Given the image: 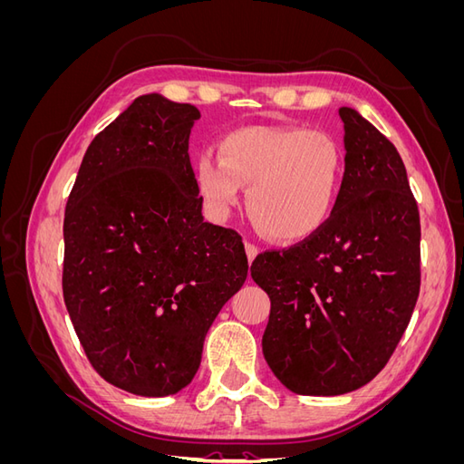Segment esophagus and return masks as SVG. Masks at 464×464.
Listing matches in <instances>:
<instances>
[{
	"label": "esophagus",
	"instance_id": "34e87169",
	"mask_svg": "<svg viewBox=\"0 0 464 464\" xmlns=\"http://www.w3.org/2000/svg\"><path fill=\"white\" fill-rule=\"evenodd\" d=\"M257 254H259V249H257V246H254V244H249V242H246V256H247V261L251 263L254 261L256 257H257Z\"/></svg>",
	"mask_w": 464,
	"mask_h": 464
}]
</instances>
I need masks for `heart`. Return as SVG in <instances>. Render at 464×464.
Segmentation results:
<instances>
[{
	"instance_id": "b5f03b06",
	"label": "heart",
	"mask_w": 464,
	"mask_h": 464,
	"mask_svg": "<svg viewBox=\"0 0 464 464\" xmlns=\"http://www.w3.org/2000/svg\"><path fill=\"white\" fill-rule=\"evenodd\" d=\"M344 150L329 133L300 125H249L203 150L195 181L205 205L224 217L247 186L246 208L275 242H300L325 227L344 176Z\"/></svg>"
}]
</instances>
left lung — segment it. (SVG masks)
<instances>
[{
	"label": "left lung",
	"mask_w": 464,
	"mask_h": 464,
	"mask_svg": "<svg viewBox=\"0 0 464 464\" xmlns=\"http://www.w3.org/2000/svg\"><path fill=\"white\" fill-rule=\"evenodd\" d=\"M344 176L325 227L251 263L269 294L263 356L292 392L333 397L385 368L420 292V215L401 154L343 106Z\"/></svg>",
	"instance_id": "8db88e82"
}]
</instances>
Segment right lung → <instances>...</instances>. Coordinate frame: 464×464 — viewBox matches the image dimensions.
<instances>
[{"label":"right lung","instance_id":"add662e5","mask_svg":"<svg viewBox=\"0 0 464 464\" xmlns=\"http://www.w3.org/2000/svg\"><path fill=\"white\" fill-rule=\"evenodd\" d=\"M199 110L143 94L82 157L63 218V300L91 366L141 397L199 370L220 307L242 288V236L203 222L189 162Z\"/></svg>","mask_w":464,"mask_h":464}]
</instances>
